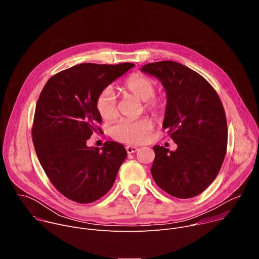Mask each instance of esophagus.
<instances>
[{
	"label": "esophagus",
	"mask_w": 259,
	"mask_h": 259,
	"mask_svg": "<svg viewBox=\"0 0 259 259\" xmlns=\"http://www.w3.org/2000/svg\"><path fill=\"white\" fill-rule=\"evenodd\" d=\"M126 151H127L128 154H133V153H135V152L138 151V147L132 146V145H127V146H126Z\"/></svg>",
	"instance_id": "1"
}]
</instances>
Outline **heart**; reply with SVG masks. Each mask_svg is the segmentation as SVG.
<instances>
[{"label":"heart","instance_id":"1","mask_svg":"<svg viewBox=\"0 0 259 259\" xmlns=\"http://www.w3.org/2000/svg\"><path fill=\"white\" fill-rule=\"evenodd\" d=\"M125 92L144 101V107L151 113L158 114L164 109L165 101L162 97L156 96V82L143 75H133L124 84ZM96 110L105 121L117 118L118 109L116 97L110 88H105L96 99ZM153 130V122L149 118L130 121L122 120L110 130V134L121 142L129 144H139L150 138Z\"/></svg>","mask_w":259,"mask_h":259}]
</instances>
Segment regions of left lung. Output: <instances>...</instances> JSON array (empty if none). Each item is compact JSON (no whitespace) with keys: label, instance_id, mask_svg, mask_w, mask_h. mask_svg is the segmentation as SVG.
Listing matches in <instances>:
<instances>
[{"label":"left lung","instance_id":"8db88e82","mask_svg":"<svg viewBox=\"0 0 259 259\" xmlns=\"http://www.w3.org/2000/svg\"><path fill=\"white\" fill-rule=\"evenodd\" d=\"M167 95L163 128L177 144L172 152L155 145L151 172L169 195L193 198L205 191L224 163L228 145L225 108L213 87L199 73L175 61L145 64Z\"/></svg>","mask_w":259,"mask_h":259}]
</instances>
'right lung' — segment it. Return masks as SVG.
Masks as SVG:
<instances>
[{"instance_id":"right-lung-1","label":"right lung","mask_w":259,"mask_h":259,"mask_svg":"<svg viewBox=\"0 0 259 259\" xmlns=\"http://www.w3.org/2000/svg\"><path fill=\"white\" fill-rule=\"evenodd\" d=\"M133 63H82L51 77L36 102L31 129L38 159L51 183L67 199L87 204L103 197L127 157L125 147L106 141L99 151L87 140L100 131L96 99Z\"/></svg>"}]
</instances>
